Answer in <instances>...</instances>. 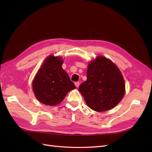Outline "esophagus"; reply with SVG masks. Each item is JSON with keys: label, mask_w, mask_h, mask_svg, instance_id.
Wrapping results in <instances>:
<instances>
[{"label": "esophagus", "mask_w": 152, "mask_h": 152, "mask_svg": "<svg viewBox=\"0 0 152 152\" xmlns=\"http://www.w3.org/2000/svg\"><path fill=\"white\" fill-rule=\"evenodd\" d=\"M75 86H76L77 87H79V85H80V82H75Z\"/></svg>", "instance_id": "1"}]
</instances>
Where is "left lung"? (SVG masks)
Listing matches in <instances>:
<instances>
[{
  "instance_id": "left-lung-1",
  "label": "left lung",
  "mask_w": 152,
  "mask_h": 152,
  "mask_svg": "<svg viewBox=\"0 0 152 152\" xmlns=\"http://www.w3.org/2000/svg\"><path fill=\"white\" fill-rule=\"evenodd\" d=\"M125 81L118 68L110 59L98 56L87 70V80L79 90L88 107L104 112L117 105L125 94Z\"/></svg>"
}]
</instances>
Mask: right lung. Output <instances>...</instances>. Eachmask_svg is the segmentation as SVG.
Segmentation results:
<instances>
[{
  "mask_svg": "<svg viewBox=\"0 0 152 152\" xmlns=\"http://www.w3.org/2000/svg\"><path fill=\"white\" fill-rule=\"evenodd\" d=\"M61 57L48 56L37 73L32 83L36 98L42 103L54 106L60 103L75 86L62 68Z\"/></svg>",
  "mask_w": 152,
  "mask_h": 152,
  "instance_id": "right-lung-1",
  "label": "right lung"
}]
</instances>
